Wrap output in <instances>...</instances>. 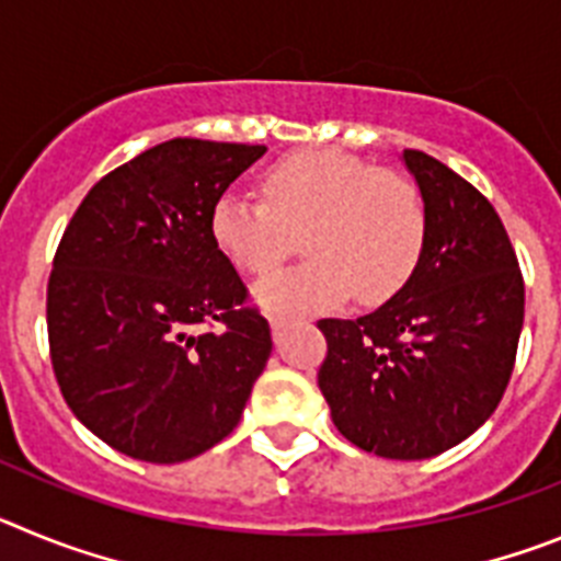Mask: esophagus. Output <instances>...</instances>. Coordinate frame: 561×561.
I'll use <instances>...</instances> for the list:
<instances>
[{"mask_svg": "<svg viewBox=\"0 0 561 561\" xmlns=\"http://www.w3.org/2000/svg\"><path fill=\"white\" fill-rule=\"evenodd\" d=\"M286 323H289V317L286 314H277V311H270V325H272V334L280 336V331L286 329Z\"/></svg>", "mask_w": 561, "mask_h": 561, "instance_id": "34e87169", "label": "esophagus"}]
</instances>
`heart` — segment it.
<instances>
[{
  "instance_id": "b5f03b06",
  "label": "heart",
  "mask_w": 561,
  "mask_h": 561,
  "mask_svg": "<svg viewBox=\"0 0 561 561\" xmlns=\"http://www.w3.org/2000/svg\"><path fill=\"white\" fill-rule=\"evenodd\" d=\"M264 199L225 193L210 232L247 275H266L304 236L309 261L255 284L257 306L286 317L320 314L356 291L381 304L408 284L427 241L419 187L345 151H306L275 162L261 180Z\"/></svg>"
}]
</instances>
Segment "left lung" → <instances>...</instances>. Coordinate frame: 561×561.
Returning <instances> with one entry per match:
<instances>
[{
  "label": "left lung",
  "instance_id": "obj_1",
  "mask_svg": "<svg viewBox=\"0 0 561 561\" xmlns=\"http://www.w3.org/2000/svg\"><path fill=\"white\" fill-rule=\"evenodd\" d=\"M427 207L410 280L356 320H320L317 385L334 427L379 458L447 453L497 410L525 317L517 255L492 202L424 151L404 148Z\"/></svg>",
  "mask_w": 561,
  "mask_h": 561
}]
</instances>
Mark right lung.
<instances>
[{
  "label": "right lung",
  "mask_w": 561,
  "mask_h": 561,
  "mask_svg": "<svg viewBox=\"0 0 561 561\" xmlns=\"http://www.w3.org/2000/svg\"><path fill=\"white\" fill-rule=\"evenodd\" d=\"M264 151L160 142L106 173L64 230L47 284L49 359L76 419L128 458L207 453L264 374L270 323L210 232L213 205Z\"/></svg>",
  "instance_id": "obj_1"
}]
</instances>
